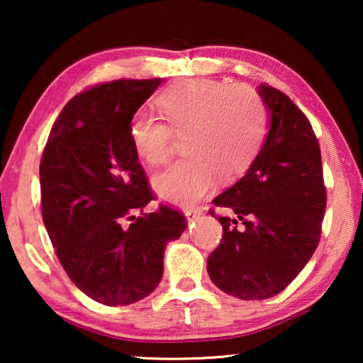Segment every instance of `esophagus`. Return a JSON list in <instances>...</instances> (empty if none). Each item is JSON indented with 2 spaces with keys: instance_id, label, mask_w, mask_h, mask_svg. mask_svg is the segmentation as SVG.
I'll return each mask as SVG.
<instances>
[{
  "instance_id": "obj_1",
  "label": "esophagus",
  "mask_w": 363,
  "mask_h": 363,
  "mask_svg": "<svg viewBox=\"0 0 363 363\" xmlns=\"http://www.w3.org/2000/svg\"><path fill=\"white\" fill-rule=\"evenodd\" d=\"M201 210H198V208H190V210H185V216L188 221H195L196 218L201 216Z\"/></svg>"
}]
</instances>
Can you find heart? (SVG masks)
I'll use <instances>...</instances> for the list:
<instances>
[{
    "label": "heart",
    "instance_id": "1",
    "mask_svg": "<svg viewBox=\"0 0 363 363\" xmlns=\"http://www.w3.org/2000/svg\"><path fill=\"white\" fill-rule=\"evenodd\" d=\"M158 108L169 125L148 112L132 117L128 135L148 165L168 158L173 133H185L186 157L153 177L157 195L172 205L188 206L213 190L216 178H240L259 150L266 112L251 89L211 79H190L168 87Z\"/></svg>",
    "mask_w": 363,
    "mask_h": 363
}]
</instances>
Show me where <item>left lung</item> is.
Listing matches in <instances>:
<instances>
[{"instance_id": "obj_1", "label": "left lung", "mask_w": 363, "mask_h": 363, "mask_svg": "<svg viewBox=\"0 0 363 363\" xmlns=\"http://www.w3.org/2000/svg\"><path fill=\"white\" fill-rule=\"evenodd\" d=\"M257 94L269 130L245 177L213 200L233 216H216L223 238L206 261L213 284L245 301L269 299L299 274L319 245L327 203L311 122L277 89L261 84Z\"/></svg>"}]
</instances>
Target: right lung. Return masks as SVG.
<instances>
[{
	"instance_id": "right-lung-1",
	"label": "right lung",
	"mask_w": 363,
	"mask_h": 363,
	"mask_svg": "<svg viewBox=\"0 0 363 363\" xmlns=\"http://www.w3.org/2000/svg\"><path fill=\"white\" fill-rule=\"evenodd\" d=\"M162 79H121L67 102L44 148L43 221L71 281L91 299L128 306L157 289L163 255L188 223L153 200L128 127ZM135 212H140L138 217Z\"/></svg>"
}]
</instances>
